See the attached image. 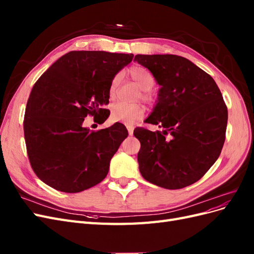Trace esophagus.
I'll use <instances>...</instances> for the list:
<instances>
[{
  "mask_svg": "<svg viewBox=\"0 0 254 254\" xmlns=\"http://www.w3.org/2000/svg\"><path fill=\"white\" fill-rule=\"evenodd\" d=\"M126 127H127L129 135H132V133H133V126L132 125H127Z\"/></svg>",
  "mask_w": 254,
  "mask_h": 254,
  "instance_id": "obj_1",
  "label": "esophagus"
}]
</instances>
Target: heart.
Listing matches in <instances>:
<instances>
[{"mask_svg": "<svg viewBox=\"0 0 254 254\" xmlns=\"http://www.w3.org/2000/svg\"><path fill=\"white\" fill-rule=\"evenodd\" d=\"M130 77L139 86L144 92L143 97L145 101L151 102L152 95L149 93V90L155 86V77L147 70V68L141 65H133L129 70ZM120 76L115 75L112 78L109 86V97L113 99L118 93L119 84H120ZM145 109L141 105H128L124 103L114 104L111 107V119L114 122L125 123V124H132L136 120H140L144 117Z\"/></svg>", "mask_w": 254, "mask_h": 254, "instance_id": "b5f03b06", "label": "heart"}]
</instances>
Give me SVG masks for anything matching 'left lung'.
I'll return each mask as SVG.
<instances>
[{"instance_id":"obj_1","label":"left lung","mask_w":254,"mask_h":254,"mask_svg":"<svg viewBox=\"0 0 254 254\" xmlns=\"http://www.w3.org/2000/svg\"><path fill=\"white\" fill-rule=\"evenodd\" d=\"M161 87L146 123L162 131L135 128L140 173L158 187L178 190L203 177L226 140L228 109L216 82L189 59L177 55H135Z\"/></svg>"}]
</instances>
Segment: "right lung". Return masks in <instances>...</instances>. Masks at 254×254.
I'll list each match as a JSON object with an SVG mask.
<instances>
[{"label": "right lung", "instance_id": "obj_1", "mask_svg": "<svg viewBox=\"0 0 254 254\" xmlns=\"http://www.w3.org/2000/svg\"><path fill=\"white\" fill-rule=\"evenodd\" d=\"M133 54L72 51L37 80L27 101L24 137L38 178L64 193H78L102 182L110 160L128 131L121 123L92 131L88 115L108 119L109 86Z\"/></svg>", "mask_w": 254, "mask_h": 254}]
</instances>
